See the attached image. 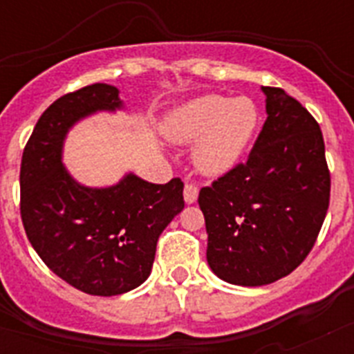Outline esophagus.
Masks as SVG:
<instances>
[{"instance_id": "34e87169", "label": "esophagus", "mask_w": 354, "mask_h": 354, "mask_svg": "<svg viewBox=\"0 0 354 354\" xmlns=\"http://www.w3.org/2000/svg\"><path fill=\"white\" fill-rule=\"evenodd\" d=\"M196 198H198V187L195 184H186L184 186V200H186V204H195Z\"/></svg>"}]
</instances>
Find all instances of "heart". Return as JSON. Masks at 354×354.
Here are the masks:
<instances>
[{
  "label": "heart",
  "instance_id": "1",
  "mask_svg": "<svg viewBox=\"0 0 354 354\" xmlns=\"http://www.w3.org/2000/svg\"><path fill=\"white\" fill-rule=\"evenodd\" d=\"M259 126V109L248 97L204 95L168 117L165 133L174 143H193V165L218 177L243 159Z\"/></svg>",
  "mask_w": 354,
  "mask_h": 354
}]
</instances>
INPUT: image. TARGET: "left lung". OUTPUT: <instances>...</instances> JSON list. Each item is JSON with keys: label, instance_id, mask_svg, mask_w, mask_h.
<instances>
[{"label": "left lung", "instance_id": "1", "mask_svg": "<svg viewBox=\"0 0 354 354\" xmlns=\"http://www.w3.org/2000/svg\"><path fill=\"white\" fill-rule=\"evenodd\" d=\"M266 118L246 162L200 189L212 273L259 287L292 273L310 253L330 205L319 124L282 88L262 86Z\"/></svg>", "mask_w": 354, "mask_h": 354}]
</instances>
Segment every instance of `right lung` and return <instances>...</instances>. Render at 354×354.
Listing matches in <instances>:
<instances>
[{
    "mask_svg": "<svg viewBox=\"0 0 354 354\" xmlns=\"http://www.w3.org/2000/svg\"><path fill=\"white\" fill-rule=\"evenodd\" d=\"M122 108L117 86L88 84L56 99L31 133L21 161V218L44 264L92 296H117L149 278L161 232L184 209L179 177L152 184L127 174L86 187L62 162L65 136L97 111Z\"/></svg>",
    "mask_w": 354,
    "mask_h": 354,
    "instance_id": "obj_1",
    "label": "right lung"
}]
</instances>
